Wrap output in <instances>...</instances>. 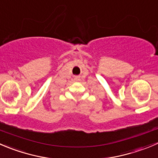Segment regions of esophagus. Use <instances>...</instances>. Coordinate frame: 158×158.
Masks as SVG:
<instances>
[{"instance_id": "34e87169", "label": "esophagus", "mask_w": 158, "mask_h": 158, "mask_svg": "<svg viewBox=\"0 0 158 158\" xmlns=\"http://www.w3.org/2000/svg\"><path fill=\"white\" fill-rule=\"evenodd\" d=\"M74 79H75V81H79L80 80V76H74Z\"/></svg>"}]
</instances>
